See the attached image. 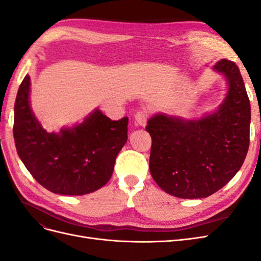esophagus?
I'll use <instances>...</instances> for the list:
<instances>
[{
	"instance_id": "obj_1",
	"label": "esophagus",
	"mask_w": 261,
	"mask_h": 261,
	"mask_svg": "<svg viewBox=\"0 0 261 261\" xmlns=\"http://www.w3.org/2000/svg\"><path fill=\"white\" fill-rule=\"evenodd\" d=\"M134 117H135V121L137 124H139L141 126H145L147 123V120H148V112L145 111V110H140V111L135 113Z\"/></svg>"
}]
</instances>
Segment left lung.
I'll return each mask as SVG.
<instances>
[{
  "label": "left lung",
  "mask_w": 261,
  "mask_h": 261,
  "mask_svg": "<svg viewBox=\"0 0 261 261\" xmlns=\"http://www.w3.org/2000/svg\"><path fill=\"white\" fill-rule=\"evenodd\" d=\"M213 68L225 75L230 87L217 112L188 122L158 114L146 126L152 139L151 176L178 198L218 192L239 172L248 151L250 103L240 69L226 59Z\"/></svg>",
  "instance_id": "left-lung-1"
}]
</instances>
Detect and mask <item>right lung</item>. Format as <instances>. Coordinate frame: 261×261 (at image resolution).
<instances>
[{"mask_svg": "<svg viewBox=\"0 0 261 261\" xmlns=\"http://www.w3.org/2000/svg\"><path fill=\"white\" fill-rule=\"evenodd\" d=\"M29 87L26 75L15 101L13 134L17 153L30 174L60 195H85L105 186L127 141V116L112 121L96 110L73 128L48 133L31 112Z\"/></svg>", "mask_w": 261, "mask_h": 261, "instance_id": "obj_1", "label": "right lung"}]
</instances>
